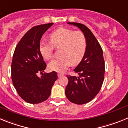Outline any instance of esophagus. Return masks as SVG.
Returning <instances> with one entry per match:
<instances>
[{"label":"esophagus","instance_id":"1","mask_svg":"<svg viewBox=\"0 0 128 128\" xmlns=\"http://www.w3.org/2000/svg\"><path fill=\"white\" fill-rule=\"evenodd\" d=\"M58 78H61V77L63 76V74H62V73H58Z\"/></svg>","mask_w":128,"mask_h":128}]
</instances>
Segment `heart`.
I'll list each match as a JSON object with an SVG mask.
<instances>
[{
	"label": "heart",
	"mask_w": 128,
	"mask_h": 128,
	"mask_svg": "<svg viewBox=\"0 0 128 128\" xmlns=\"http://www.w3.org/2000/svg\"><path fill=\"white\" fill-rule=\"evenodd\" d=\"M50 43L41 42L40 52L46 60H50L54 56V48H59L60 57L52 61L48 65L52 71L62 72L70 64L76 66L84 58L87 49L85 35L81 31L60 28L49 34Z\"/></svg>",
	"instance_id": "1"
}]
</instances>
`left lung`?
I'll use <instances>...</instances> for the list:
<instances>
[{"label":"left lung","instance_id":"obj_1","mask_svg":"<svg viewBox=\"0 0 128 128\" xmlns=\"http://www.w3.org/2000/svg\"><path fill=\"white\" fill-rule=\"evenodd\" d=\"M68 24L78 27L84 33L87 49L84 58L74 69L79 77L66 76L68 82L65 95L70 102L83 104L92 100L101 88L105 71L103 53L99 42L86 26L76 22Z\"/></svg>","mask_w":128,"mask_h":128}]
</instances>
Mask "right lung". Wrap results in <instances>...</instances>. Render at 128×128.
<instances>
[{"instance_id":"obj_1","label":"right lung","mask_w":128,"mask_h":128,"mask_svg":"<svg viewBox=\"0 0 128 128\" xmlns=\"http://www.w3.org/2000/svg\"><path fill=\"white\" fill-rule=\"evenodd\" d=\"M53 23L32 27L16 46L11 62V79L14 87L22 99L30 104H38L47 100L58 79L54 71L44 73L47 64L40 52V42L42 35Z\"/></svg>"}]
</instances>
